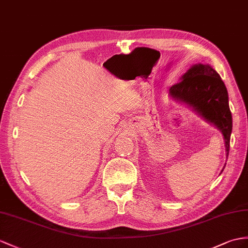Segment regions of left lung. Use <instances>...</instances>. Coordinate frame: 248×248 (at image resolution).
<instances>
[{
	"label": "left lung",
	"instance_id": "8db88e82",
	"mask_svg": "<svg viewBox=\"0 0 248 248\" xmlns=\"http://www.w3.org/2000/svg\"><path fill=\"white\" fill-rule=\"evenodd\" d=\"M170 93L173 99L194 107L222 131L228 155L232 120L227 89L218 72L209 65L196 64L182 77L181 82L170 87Z\"/></svg>",
	"mask_w": 248,
	"mask_h": 248
}]
</instances>
